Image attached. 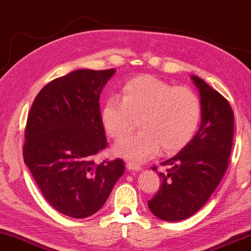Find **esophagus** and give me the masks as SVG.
<instances>
[{
    "mask_svg": "<svg viewBox=\"0 0 251 251\" xmlns=\"http://www.w3.org/2000/svg\"><path fill=\"white\" fill-rule=\"evenodd\" d=\"M126 168H127L129 171H141V168L139 165L133 164V163H127L126 164Z\"/></svg>",
    "mask_w": 251,
    "mask_h": 251,
    "instance_id": "esophagus-1",
    "label": "esophagus"
}]
</instances>
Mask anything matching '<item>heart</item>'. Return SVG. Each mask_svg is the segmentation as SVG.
Instances as JSON below:
<instances>
[{"instance_id": "heart-1", "label": "heart", "mask_w": 251, "mask_h": 251, "mask_svg": "<svg viewBox=\"0 0 251 251\" xmlns=\"http://www.w3.org/2000/svg\"><path fill=\"white\" fill-rule=\"evenodd\" d=\"M201 102L187 87H175L153 75H140L124 83L122 99L106 100L101 111L106 134L127 136L140 120L141 133L113 146L117 156L141 163L156 155L179 151L192 141L201 120Z\"/></svg>"}]
</instances>
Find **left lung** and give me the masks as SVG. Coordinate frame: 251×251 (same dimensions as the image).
Masks as SVG:
<instances>
[{
	"mask_svg": "<svg viewBox=\"0 0 251 251\" xmlns=\"http://www.w3.org/2000/svg\"><path fill=\"white\" fill-rule=\"evenodd\" d=\"M192 80L201 96V126L179 153L160 163L168 169L158 173L162 185L148 202L150 211L166 222L189 218L208 202L232 150L234 113L228 101L199 76L192 75Z\"/></svg>",
	"mask_w": 251,
	"mask_h": 251,
	"instance_id": "obj_1",
	"label": "left lung"
}]
</instances>
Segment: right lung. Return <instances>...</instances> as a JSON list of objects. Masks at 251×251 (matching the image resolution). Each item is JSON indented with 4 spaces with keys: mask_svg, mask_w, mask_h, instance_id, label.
I'll list each match as a JSON object with an SVG mask.
<instances>
[{
    "mask_svg": "<svg viewBox=\"0 0 251 251\" xmlns=\"http://www.w3.org/2000/svg\"><path fill=\"white\" fill-rule=\"evenodd\" d=\"M115 72L83 69L52 80L27 116L25 164L49 204L72 218L98 212L125 172L119 158L93 160L106 147L99 101Z\"/></svg>",
    "mask_w": 251,
    "mask_h": 251,
    "instance_id": "obj_1",
    "label": "right lung"
}]
</instances>
